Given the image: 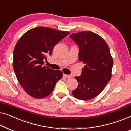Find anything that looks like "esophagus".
<instances>
[{
    "instance_id": "esophagus-1",
    "label": "esophagus",
    "mask_w": 131,
    "mask_h": 131,
    "mask_svg": "<svg viewBox=\"0 0 131 131\" xmlns=\"http://www.w3.org/2000/svg\"><path fill=\"white\" fill-rule=\"evenodd\" d=\"M63 77H65V78H71V76L69 75H66V74H63Z\"/></svg>"
}]
</instances>
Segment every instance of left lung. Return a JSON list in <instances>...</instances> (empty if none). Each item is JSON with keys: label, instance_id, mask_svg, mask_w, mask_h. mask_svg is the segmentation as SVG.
I'll use <instances>...</instances> for the list:
<instances>
[{"label": "left lung", "instance_id": "left-lung-1", "mask_svg": "<svg viewBox=\"0 0 131 131\" xmlns=\"http://www.w3.org/2000/svg\"><path fill=\"white\" fill-rule=\"evenodd\" d=\"M69 37L78 46V59L85 64L81 75L75 77L78 86L72 91L75 98L88 100L102 92L112 77L113 65L107 44L91 31L73 33Z\"/></svg>", "mask_w": 131, "mask_h": 131}]
</instances>
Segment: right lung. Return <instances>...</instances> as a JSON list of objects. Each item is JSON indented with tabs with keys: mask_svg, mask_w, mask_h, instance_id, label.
Segmentation results:
<instances>
[{
	"mask_svg": "<svg viewBox=\"0 0 131 131\" xmlns=\"http://www.w3.org/2000/svg\"><path fill=\"white\" fill-rule=\"evenodd\" d=\"M69 34L68 31L38 27L29 29L18 40L13 54V68L18 82L31 97H47L62 78L63 73L43 65L44 60Z\"/></svg>",
	"mask_w": 131,
	"mask_h": 131,
	"instance_id": "add662e5",
	"label": "right lung"
}]
</instances>
